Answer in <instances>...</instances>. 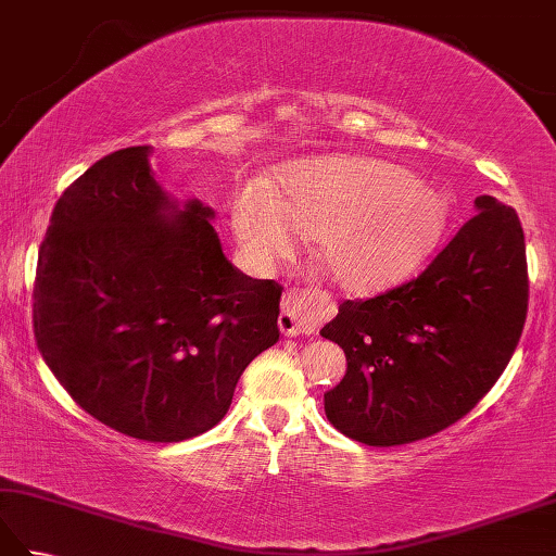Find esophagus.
Wrapping results in <instances>:
<instances>
[{
  "label": "esophagus",
  "mask_w": 556,
  "mask_h": 556,
  "mask_svg": "<svg viewBox=\"0 0 556 556\" xmlns=\"http://www.w3.org/2000/svg\"><path fill=\"white\" fill-rule=\"evenodd\" d=\"M327 315V303L323 296L311 291L289 289L281 299L279 329L285 337L313 334Z\"/></svg>",
  "instance_id": "34e87169"
}]
</instances>
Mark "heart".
<instances>
[{
    "label": "heart",
    "instance_id": "heart-1",
    "mask_svg": "<svg viewBox=\"0 0 556 556\" xmlns=\"http://www.w3.org/2000/svg\"><path fill=\"white\" fill-rule=\"evenodd\" d=\"M231 231L255 269H271L317 236L337 285L368 293L408 277L446 229V198L394 162L327 155L293 164L279 193L245 181L229 203Z\"/></svg>",
    "mask_w": 556,
    "mask_h": 556
}]
</instances>
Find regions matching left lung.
Masks as SVG:
<instances>
[{"mask_svg":"<svg viewBox=\"0 0 556 556\" xmlns=\"http://www.w3.org/2000/svg\"><path fill=\"white\" fill-rule=\"evenodd\" d=\"M416 279L344 301L323 337L346 353L325 394L327 420L368 446L442 432L476 408L509 365L528 313L521 219L492 195Z\"/></svg>","mask_w":556,"mask_h":556,"instance_id":"1","label":"left lung"}]
</instances>
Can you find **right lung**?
<instances>
[{"instance_id":"add662e5","label":"right lung","mask_w":556,"mask_h":556,"mask_svg":"<svg viewBox=\"0 0 556 556\" xmlns=\"http://www.w3.org/2000/svg\"><path fill=\"white\" fill-rule=\"evenodd\" d=\"M136 146L78 176L52 210L33 285V332L76 404L143 442L203 434L279 341L281 287L222 253L198 200L176 210Z\"/></svg>"}]
</instances>
